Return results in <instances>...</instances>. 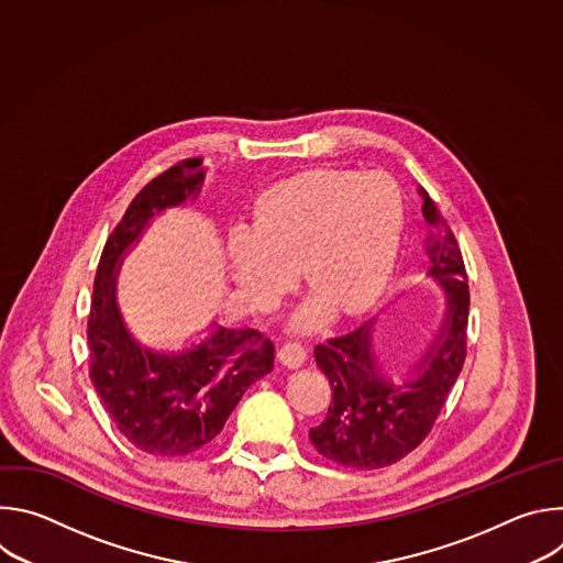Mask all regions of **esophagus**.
<instances>
[{
	"instance_id": "1",
	"label": "esophagus",
	"mask_w": 563,
	"mask_h": 563,
	"mask_svg": "<svg viewBox=\"0 0 563 563\" xmlns=\"http://www.w3.org/2000/svg\"><path fill=\"white\" fill-rule=\"evenodd\" d=\"M278 361H280L285 367H289V369L300 367V365L305 363V350H302V345H298V343H287V345H283V347L278 350Z\"/></svg>"
}]
</instances>
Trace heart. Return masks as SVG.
Masks as SVG:
<instances>
[{
    "instance_id": "1",
    "label": "heart",
    "mask_w": 563,
    "mask_h": 563,
    "mask_svg": "<svg viewBox=\"0 0 563 563\" xmlns=\"http://www.w3.org/2000/svg\"><path fill=\"white\" fill-rule=\"evenodd\" d=\"M404 222V196L387 174L309 172L261 198L254 231L229 238V258L240 289L261 307L278 300L302 269L318 300L296 316V328L313 330L328 305L356 313L380 296Z\"/></svg>"
}]
</instances>
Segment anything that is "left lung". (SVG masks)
Here are the masks:
<instances>
[{
    "instance_id": "left-lung-1",
    "label": "left lung",
    "mask_w": 563,
    "mask_h": 563,
    "mask_svg": "<svg viewBox=\"0 0 563 563\" xmlns=\"http://www.w3.org/2000/svg\"><path fill=\"white\" fill-rule=\"evenodd\" d=\"M419 194L430 227L428 276L448 294V318L439 339L400 385L378 372L372 323L313 350L320 372L332 385V404L325 421L309 430V441L318 454L345 467L376 470L417 450L434 428L465 363L470 291L463 256L430 194L426 189Z\"/></svg>"
}]
</instances>
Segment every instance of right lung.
I'll return each instance as SVG.
<instances>
[{
	"instance_id": "obj_1",
	"label": "right lung",
	"mask_w": 563,
	"mask_h": 563,
	"mask_svg": "<svg viewBox=\"0 0 563 563\" xmlns=\"http://www.w3.org/2000/svg\"><path fill=\"white\" fill-rule=\"evenodd\" d=\"M202 157L153 178L107 238L89 311V374L122 437L153 456H185L211 443L247 387L274 369V343L258 330L216 332L180 354L142 347L124 328L115 278L153 216L196 198Z\"/></svg>"
}]
</instances>
